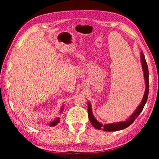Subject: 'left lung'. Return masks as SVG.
<instances>
[{"label": "left lung", "instance_id": "1", "mask_svg": "<svg viewBox=\"0 0 159 159\" xmlns=\"http://www.w3.org/2000/svg\"><path fill=\"white\" fill-rule=\"evenodd\" d=\"M141 62H142V69H143L144 71V77L145 82H146V89H145L144 95L143 98H142V100L140 104H139V107L137 108L133 114H132L129 118H128L127 120H125L124 122H118V123H110V124H102V123L98 122V120L95 119V118L94 117L92 112V109H91V105L88 102V117H89V120L94 127L95 128L98 129V130H102L104 131H117L120 130H123V129H125L128 128L129 125H130L132 123L134 122V120L138 118V116L140 114L142 110H143L144 107L146 104L147 98H148V95H149V70H148V66L147 64L146 60H145L144 55L143 52H141Z\"/></svg>", "mask_w": 159, "mask_h": 159}]
</instances>
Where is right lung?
Instances as JSON below:
<instances>
[{
    "label": "right lung",
    "mask_w": 159,
    "mask_h": 159,
    "mask_svg": "<svg viewBox=\"0 0 159 159\" xmlns=\"http://www.w3.org/2000/svg\"><path fill=\"white\" fill-rule=\"evenodd\" d=\"M62 110H63V107L61 109V111H62ZM60 122V118H57V119H55V120H53V121H52L50 123V126H55V125H57V123Z\"/></svg>",
    "instance_id": "obj_1"
}]
</instances>
